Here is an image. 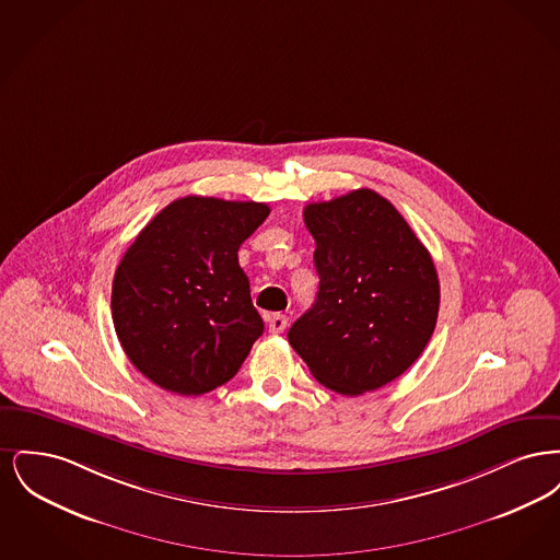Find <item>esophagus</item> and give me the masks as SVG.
Wrapping results in <instances>:
<instances>
[{"label": "esophagus", "instance_id": "1", "mask_svg": "<svg viewBox=\"0 0 560 560\" xmlns=\"http://www.w3.org/2000/svg\"><path fill=\"white\" fill-rule=\"evenodd\" d=\"M285 327H288V317H285V315H279V313H277V315H270V317H268V329H270L272 334H281Z\"/></svg>", "mask_w": 560, "mask_h": 560}]
</instances>
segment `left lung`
<instances>
[{
  "instance_id": "left-lung-1",
  "label": "left lung",
  "mask_w": 560,
  "mask_h": 560,
  "mask_svg": "<svg viewBox=\"0 0 560 560\" xmlns=\"http://www.w3.org/2000/svg\"><path fill=\"white\" fill-rule=\"evenodd\" d=\"M319 293L288 331L323 386L354 397L409 370L439 315V277L422 241L372 188L308 203Z\"/></svg>"
}]
</instances>
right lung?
I'll use <instances>...</instances> for the list:
<instances>
[{
    "label": "right lung",
    "instance_id": "add662e5",
    "mask_svg": "<svg viewBox=\"0 0 560 560\" xmlns=\"http://www.w3.org/2000/svg\"><path fill=\"white\" fill-rule=\"evenodd\" d=\"M268 213L267 203L188 195L124 254L113 325L133 368L163 390L197 397L222 386L262 336L237 252Z\"/></svg>",
    "mask_w": 560,
    "mask_h": 560
}]
</instances>
